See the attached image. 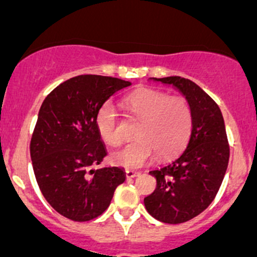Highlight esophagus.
Segmentation results:
<instances>
[{"label":"esophagus","mask_w":257,"mask_h":257,"mask_svg":"<svg viewBox=\"0 0 257 257\" xmlns=\"http://www.w3.org/2000/svg\"><path fill=\"white\" fill-rule=\"evenodd\" d=\"M140 175L138 172H133V170H125V177L126 178H136Z\"/></svg>","instance_id":"obj_1"}]
</instances>
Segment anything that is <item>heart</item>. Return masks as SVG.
<instances>
[{
  "instance_id": "1",
  "label": "heart",
  "mask_w": 257,
  "mask_h": 257,
  "mask_svg": "<svg viewBox=\"0 0 257 257\" xmlns=\"http://www.w3.org/2000/svg\"><path fill=\"white\" fill-rule=\"evenodd\" d=\"M124 107L140 119L136 137L110 155L112 164L125 169H138L149 164L157 154L169 159L183 150L192 128V112L183 97H168L155 89H142L124 98ZM96 128L108 145L121 142L119 114L112 102H106L96 114Z\"/></svg>"
}]
</instances>
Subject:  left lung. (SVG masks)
<instances>
[{"label":"left lung","mask_w":257,"mask_h":257,"mask_svg":"<svg viewBox=\"0 0 257 257\" xmlns=\"http://www.w3.org/2000/svg\"><path fill=\"white\" fill-rule=\"evenodd\" d=\"M172 85L189 103L192 131L188 145L172 163L151 170L156 189L145 197L155 219L179 224L197 216L218 193L229 161V145L220 108L196 83L180 77L150 78Z\"/></svg>","instance_id":"8db88e82"}]
</instances>
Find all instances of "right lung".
Listing matches in <instances>:
<instances>
[{
    "label": "right lung",
    "instance_id": "1",
    "mask_svg": "<svg viewBox=\"0 0 257 257\" xmlns=\"http://www.w3.org/2000/svg\"><path fill=\"white\" fill-rule=\"evenodd\" d=\"M131 82L78 75L57 85L43 101L31 141L34 175L42 195L59 214L88 221L108 207L125 180L119 166L100 165L105 143L96 128L98 108Z\"/></svg>",
    "mask_w": 257,
    "mask_h": 257
}]
</instances>
